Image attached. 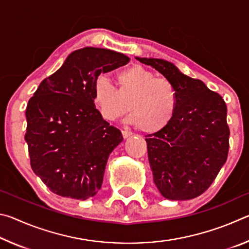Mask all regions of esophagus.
<instances>
[{"instance_id":"1","label":"esophagus","mask_w":249,"mask_h":249,"mask_svg":"<svg viewBox=\"0 0 249 249\" xmlns=\"http://www.w3.org/2000/svg\"><path fill=\"white\" fill-rule=\"evenodd\" d=\"M122 135H123L124 138H127L130 136V135H132V132H129V130H127V129H123L122 130Z\"/></svg>"}]
</instances>
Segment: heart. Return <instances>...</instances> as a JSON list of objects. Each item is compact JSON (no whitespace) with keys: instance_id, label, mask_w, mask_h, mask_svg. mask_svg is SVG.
<instances>
[{"instance_id":"heart-1","label":"heart","mask_w":249,"mask_h":249,"mask_svg":"<svg viewBox=\"0 0 249 249\" xmlns=\"http://www.w3.org/2000/svg\"><path fill=\"white\" fill-rule=\"evenodd\" d=\"M116 83L117 90L101 75L92 87V102L103 119H120L129 107L130 122L142 132L155 134L169 125L179 101L178 90L171 80L155 77L142 66L134 65L117 73Z\"/></svg>"}]
</instances>
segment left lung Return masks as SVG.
Returning <instances> with one entry per match:
<instances>
[{
  "instance_id": "1",
  "label": "left lung",
  "mask_w": 249,
  "mask_h": 249,
  "mask_svg": "<svg viewBox=\"0 0 249 249\" xmlns=\"http://www.w3.org/2000/svg\"><path fill=\"white\" fill-rule=\"evenodd\" d=\"M136 59L171 80L179 96L169 125L146 136L154 182L168 200L195 199L208 190L227 159L226 104L201 80L180 72L171 62Z\"/></svg>"
}]
</instances>
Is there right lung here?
I'll return each instance as SVG.
<instances>
[{"mask_svg":"<svg viewBox=\"0 0 249 249\" xmlns=\"http://www.w3.org/2000/svg\"><path fill=\"white\" fill-rule=\"evenodd\" d=\"M128 61L109 49H78L28 101L25 141L32 169L56 195L87 200L102 187L108 156L123 136L94 107L92 87L101 73Z\"/></svg>","mask_w":249,"mask_h":249,"instance_id":"obj_1","label":"right lung"}]
</instances>
